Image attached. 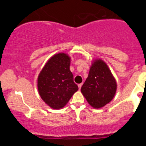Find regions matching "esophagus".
<instances>
[{
	"mask_svg": "<svg viewBox=\"0 0 146 146\" xmlns=\"http://www.w3.org/2000/svg\"><path fill=\"white\" fill-rule=\"evenodd\" d=\"M82 86V84H78V87H79V89H80L81 88Z\"/></svg>",
	"mask_w": 146,
	"mask_h": 146,
	"instance_id": "esophagus-1",
	"label": "esophagus"
}]
</instances>
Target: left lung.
Listing matches in <instances>:
<instances>
[{"instance_id":"left-lung-1","label":"left lung","mask_w":146,"mask_h":146,"mask_svg":"<svg viewBox=\"0 0 146 146\" xmlns=\"http://www.w3.org/2000/svg\"><path fill=\"white\" fill-rule=\"evenodd\" d=\"M117 88L116 80L106 63L102 59L93 60L81 88L88 103L94 108H102L113 100Z\"/></svg>"}]
</instances>
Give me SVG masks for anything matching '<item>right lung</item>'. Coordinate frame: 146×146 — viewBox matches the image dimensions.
<instances>
[{"instance_id": "right-lung-1", "label": "right lung", "mask_w": 146, "mask_h": 146, "mask_svg": "<svg viewBox=\"0 0 146 146\" xmlns=\"http://www.w3.org/2000/svg\"><path fill=\"white\" fill-rule=\"evenodd\" d=\"M71 58L66 53L55 54L45 64L38 78L40 96L46 104L59 110L66 105L78 86L70 71Z\"/></svg>"}]
</instances>
